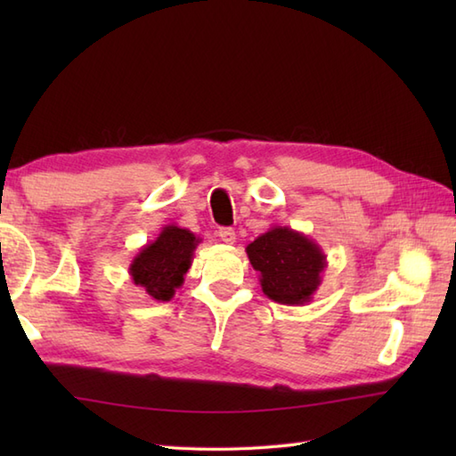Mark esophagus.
Returning a JSON list of instances; mask_svg holds the SVG:
<instances>
[{
  "instance_id": "esophagus-1",
  "label": "esophagus",
  "mask_w": 456,
  "mask_h": 456,
  "mask_svg": "<svg viewBox=\"0 0 456 456\" xmlns=\"http://www.w3.org/2000/svg\"><path fill=\"white\" fill-rule=\"evenodd\" d=\"M217 235H219V239H221L225 245H235L237 235H235V231L231 229V227H221Z\"/></svg>"
}]
</instances>
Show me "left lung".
Instances as JSON below:
<instances>
[{
  "instance_id": "1",
  "label": "left lung",
  "mask_w": 456,
  "mask_h": 456,
  "mask_svg": "<svg viewBox=\"0 0 456 456\" xmlns=\"http://www.w3.org/2000/svg\"><path fill=\"white\" fill-rule=\"evenodd\" d=\"M245 250L260 274V288L273 302L305 305L323 282L327 255L314 239L296 229L273 225Z\"/></svg>"
}]
</instances>
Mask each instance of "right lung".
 I'll use <instances>...</instances> for the list:
<instances>
[{"label":"right lung","instance_id":"right-lung-1","mask_svg":"<svg viewBox=\"0 0 456 456\" xmlns=\"http://www.w3.org/2000/svg\"><path fill=\"white\" fill-rule=\"evenodd\" d=\"M201 239L191 231L167 225L159 237L144 245L129 265V276L154 302H170L183 284V276L191 266L193 250Z\"/></svg>","mask_w":456,"mask_h":456}]
</instances>
